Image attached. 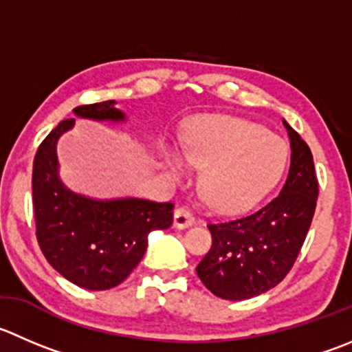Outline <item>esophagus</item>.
I'll return each mask as SVG.
<instances>
[{
	"label": "esophagus",
	"mask_w": 352,
	"mask_h": 352,
	"mask_svg": "<svg viewBox=\"0 0 352 352\" xmlns=\"http://www.w3.org/2000/svg\"><path fill=\"white\" fill-rule=\"evenodd\" d=\"M196 221L192 211L187 206H179L173 213V227L175 228H187Z\"/></svg>",
	"instance_id": "esophagus-1"
}]
</instances>
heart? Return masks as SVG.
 <instances>
[{"instance_id":"1","label":"heart","mask_w":352,"mask_h":352,"mask_svg":"<svg viewBox=\"0 0 352 352\" xmlns=\"http://www.w3.org/2000/svg\"><path fill=\"white\" fill-rule=\"evenodd\" d=\"M184 156L203 168L201 190L214 211L239 213L268 192L287 163V146L278 135L242 118L214 117L197 122L184 138ZM175 179L186 163L170 156Z\"/></svg>"}]
</instances>
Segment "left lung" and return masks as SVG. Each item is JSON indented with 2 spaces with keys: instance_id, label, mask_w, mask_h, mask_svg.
Returning <instances> with one entry per match:
<instances>
[{
  "instance_id": "8db88e82",
  "label": "left lung",
  "mask_w": 352,
  "mask_h": 352,
  "mask_svg": "<svg viewBox=\"0 0 352 352\" xmlns=\"http://www.w3.org/2000/svg\"><path fill=\"white\" fill-rule=\"evenodd\" d=\"M291 168L280 194L244 217L208 223L211 248L196 272L206 289L228 301L270 291L294 267L315 214L318 179L309 146L284 120Z\"/></svg>"
}]
</instances>
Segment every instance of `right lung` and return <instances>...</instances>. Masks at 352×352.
<instances>
[{
    "label": "right lung",
    "instance_id": "add662e5",
    "mask_svg": "<svg viewBox=\"0 0 352 352\" xmlns=\"http://www.w3.org/2000/svg\"><path fill=\"white\" fill-rule=\"evenodd\" d=\"M77 117L124 120L115 101L82 104ZM58 124L37 148L32 168L36 237L47 263L67 280L89 291L117 287L132 274L148 248V234L168 228L173 203L125 197L98 201L72 192L58 177L56 142L74 127Z\"/></svg>",
    "mask_w": 352,
    "mask_h": 352
}]
</instances>
